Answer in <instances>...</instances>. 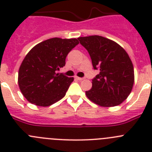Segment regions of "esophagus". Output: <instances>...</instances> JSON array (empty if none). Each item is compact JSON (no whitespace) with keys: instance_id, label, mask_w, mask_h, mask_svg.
Segmentation results:
<instances>
[{"instance_id":"1","label":"esophagus","mask_w":152,"mask_h":152,"mask_svg":"<svg viewBox=\"0 0 152 152\" xmlns=\"http://www.w3.org/2000/svg\"><path fill=\"white\" fill-rule=\"evenodd\" d=\"M75 78L77 79V80H84V77H75Z\"/></svg>"}]
</instances>
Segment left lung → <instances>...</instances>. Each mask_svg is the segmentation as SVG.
<instances>
[{
	"mask_svg": "<svg viewBox=\"0 0 152 152\" xmlns=\"http://www.w3.org/2000/svg\"><path fill=\"white\" fill-rule=\"evenodd\" d=\"M77 39L88 50L94 69L100 72L92 79V88L86 91L88 99L101 107L119 105L130 94L134 84L133 65L127 52L103 36Z\"/></svg>",
	"mask_w": 152,
	"mask_h": 152,
	"instance_id": "1",
	"label": "left lung"
}]
</instances>
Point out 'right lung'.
<instances>
[{
	"mask_svg": "<svg viewBox=\"0 0 152 152\" xmlns=\"http://www.w3.org/2000/svg\"><path fill=\"white\" fill-rule=\"evenodd\" d=\"M79 42L77 39L52 38L37 44L21 64L18 84L31 103L48 107L63 98L74 77L57 73L65 65V58Z\"/></svg>",
	"mask_w": 152,
	"mask_h": 152,
	"instance_id": "obj_1",
	"label": "right lung"
}]
</instances>
